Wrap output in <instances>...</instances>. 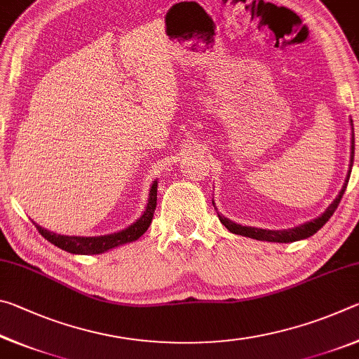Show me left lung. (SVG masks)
<instances>
[{"label": "left lung", "instance_id": "obj_1", "mask_svg": "<svg viewBox=\"0 0 359 359\" xmlns=\"http://www.w3.org/2000/svg\"><path fill=\"white\" fill-rule=\"evenodd\" d=\"M351 126H353V123H351ZM353 158H355V133H353V135H351L350 169H348L347 179H345V184L342 187V190H340L339 196L331 203L330 208H327L320 217L313 218L312 222H307V223H304V224H299V226H294V228H290V229H261V228H253V226H242V224L231 222V220H228L226 217H222V215H218V218H220V222L231 231V233L239 234V236H245V238H252V239H257V241L283 242V244H287V242H296V241L311 238V236H313L315 233H317L318 229L323 228V224L327 220H330L331 215L334 214V212H336L337 205L340 203V199H342L344 193H345V188H347V184H348L351 166H353Z\"/></svg>", "mask_w": 359, "mask_h": 359}]
</instances>
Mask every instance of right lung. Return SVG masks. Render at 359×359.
<instances>
[{"label":"right lung","mask_w":359,"mask_h":359,"mask_svg":"<svg viewBox=\"0 0 359 359\" xmlns=\"http://www.w3.org/2000/svg\"><path fill=\"white\" fill-rule=\"evenodd\" d=\"M156 187L158 184L155 180L150 187L149 203H147V208L144 210V214L139 217L135 223L130 224L128 228L121 229L118 233H112L107 236H95V238H82V236H62V234L52 233V231H47L36 223L34 226L38 228L42 238L47 239L50 244L57 245L58 248H62L65 252L76 253V255L104 253L107 250H111V248L137 241L145 231H147L156 209Z\"/></svg>","instance_id":"obj_1"}]
</instances>
